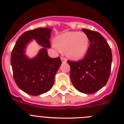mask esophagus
Returning <instances> with one entry per match:
<instances>
[{"label": "esophagus", "mask_w": 124, "mask_h": 124, "mask_svg": "<svg viewBox=\"0 0 124 124\" xmlns=\"http://www.w3.org/2000/svg\"><path fill=\"white\" fill-rule=\"evenodd\" d=\"M61 61H62V63H66V61H67V60L65 58H64V57H61Z\"/></svg>", "instance_id": "34e87169"}]
</instances>
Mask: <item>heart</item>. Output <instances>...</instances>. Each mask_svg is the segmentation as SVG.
I'll use <instances>...</instances> for the list:
<instances>
[{
  "label": "heart",
  "instance_id": "obj_1",
  "mask_svg": "<svg viewBox=\"0 0 124 124\" xmlns=\"http://www.w3.org/2000/svg\"><path fill=\"white\" fill-rule=\"evenodd\" d=\"M88 37L84 32L68 31L61 34L55 39V47L66 51L73 60H79L86 54L89 47Z\"/></svg>",
  "mask_w": 124,
  "mask_h": 124
}]
</instances>
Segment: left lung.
Listing matches in <instances>:
<instances>
[{
	"mask_svg": "<svg viewBox=\"0 0 124 124\" xmlns=\"http://www.w3.org/2000/svg\"><path fill=\"white\" fill-rule=\"evenodd\" d=\"M88 37L90 45L87 53L81 61L68 60L70 78L78 91L92 94L100 90L110 76L112 56L107 41L99 33L82 29Z\"/></svg>",
	"mask_w": 124,
	"mask_h": 124,
	"instance_id": "8db88e82",
	"label": "left lung"
}]
</instances>
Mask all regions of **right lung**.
<instances>
[{
    "mask_svg": "<svg viewBox=\"0 0 124 124\" xmlns=\"http://www.w3.org/2000/svg\"><path fill=\"white\" fill-rule=\"evenodd\" d=\"M51 31L48 28L25 31L18 38L12 51L11 64L15 82L21 90L30 95L38 96L50 91L61 64L60 57L51 58L47 53V48L51 47L49 40ZM32 39L43 48L37 57L29 59L24 54V50Z\"/></svg>",
    "mask_w": 124,
    "mask_h": 124,
    "instance_id": "1",
    "label": "right lung"
}]
</instances>
